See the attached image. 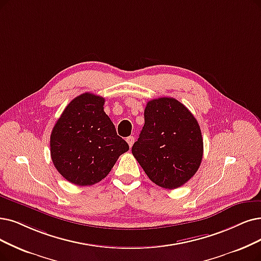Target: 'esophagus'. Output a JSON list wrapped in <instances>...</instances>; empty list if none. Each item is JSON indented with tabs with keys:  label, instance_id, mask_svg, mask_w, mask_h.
Listing matches in <instances>:
<instances>
[{
	"label": "esophagus",
	"instance_id": "1",
	"mask_svg": "<svg viewBox=\"0 0 261 261\" xmlns=\"http://www.w3.org/2000/svg\"><path fill=\"white\" fill-rule=\"evenodd\" d=\"M126 141H127V143H128V145H129V148H132L134 142H135V138H134L133 136H129V137L126 138Z\"/></svg>",
	"mask_w": 261,
	"mask_h": 261
}]
</instances>
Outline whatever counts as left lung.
I'll list each match as a JSON object with an SVG mask.
<instances>
[{"instance_id": "8db88e82", "label": "left lung", "mask_w": 261, "mask_h": 261, "mask_svg": "<svg viewBox=\"0 0 261 261\" xmlns=\"http://www.w3.org/2000/svg\"><path fill=\"white\" fill-rule=\"evenodd\" d=\"M132 153L152 182L178 189L193 178L202 161L199 124L175 98L152 99L145 106L144 125Z\"/></svg>"}]
</instances>
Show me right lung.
Returning <instances> with one entry per match:
<instances>
[{
	"mask_svg": "<svg viewBox=\"0 0 261 261\" xmlns=\"http://www.w3.org/2000/svg\"><path fill=\"white\" fill-rule=\"evenodd\" d=\"M105 98L83 94L72 99L57 121L50 136L52 162L72 184L93 185L111 171L127 142L103 111Z\"/></svg>",
	"mask_w": 261,
	"mask_h": 261,
	"instance_id": "obj_1",
	"label": "right lung"
}]
</instances>
